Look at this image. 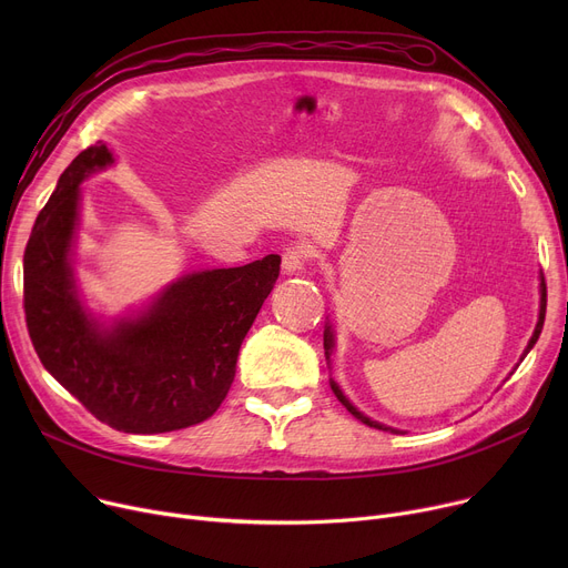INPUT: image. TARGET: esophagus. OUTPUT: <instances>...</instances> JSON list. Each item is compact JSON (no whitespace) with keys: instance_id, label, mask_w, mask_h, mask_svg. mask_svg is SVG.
Segmentation results:
<instances>
[{"instance_id":"esophagus-1","label":"esophagus","mask_w":568,"mask_h":568,"mask_svg":"<svg viewBox=\"0 0 568 568\" xmlns=\"http://www.w3.org/2000/svg\"><path fill=\"white\" fill-rule=\"evenodd\" d=\"M304 266H306V251L292 246L283 253V272L285 274H300Z\"/></svg>"}]
</instances>
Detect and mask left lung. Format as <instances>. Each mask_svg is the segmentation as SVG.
Wrapping results in <instances>:
<instances>
[{
  "label": "left lung",
  "instance_id": "1",
  "mask_svg": "<svg viewBox=\"0 0 568 568\" xmlns=\"http://www.w3.org/2000/svg\"><path fill=\"white\" fill-rule=\"evenodd\" d=\"M539 294H541V300H539V320H536V326H534V334H531V338H529V343H527V347L523 349V356H520V362L525 359V356L529 354V349L536 345V341H539V336H541V329H544V320H546V283H544V274H541V285H539ZM329 320V317H326ZM334 347H336V332H334V324L332 322H326L324 324V356H326V362L332 364V354H334ZM332 392L336 394V398L347 407V412L352 414V416H356V419H359L362 424H366V426H371V428H377V430H386V433H403V430H398V428H392V426H384V424H379V422H373L371 416H366L364 412H359L356 409L352 403H349V398L343 394V389L338 386V382L336 379H332Z\"/></svg>",
  "mask_w": 568,
  "mask_h": 568
}]
</instances>
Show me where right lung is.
<instances>
[{
    "mask_svg": "<svg viewBox=\"0 0 568 568\" xmlns=\"http://www.w3.org/2000/svg\"><path fill=\"white\" fill-rule=\"evenodd\" d=\"M114 165L103 142L59 176L24 248V317L43 368L99 422L154 435L202 424L225 400L236 356L281 272V255L204 268L110 322L80 300L73 248L80 184Z\"/></svg>",
    "mask_w": 568,
    "mask_h": 568,
    "instance_id": "1",
    "label": "right lung"
}]
</instances>
